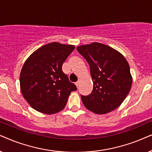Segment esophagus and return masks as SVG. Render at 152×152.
I'll list each match as a JSON object with an SVG mask.
<instances>
[{
    "instance_id": "esophagus-1",
    "label": "esophagus",
    "mask_w": 152,
    "mask_h": 152,
    "mask_svg": "<svg viewBox=\"0 0 152 152\" xmlns=\"http://www.w3.org/2000/svg\"><path fill=\"white\" fill-rule=\"evenodd\" d=\"M75 85H76V86H77V88H78V86H79V81H77V82L75 83Z\"/></svg>"
}]
</instances>
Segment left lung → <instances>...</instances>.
Returning <instances> with one entry per match:
<instances>
[{"mask_svg":"<svg viewBox=\"0 0 152 152\" xmlns=\"http://www.w3.org/2000/svg\"><path fill=\"white\" fill-rule=\"evenodd\" d=\"M76 49L88 62L93 81L92 93L81 95L85 107L99 115L115 110L126 99L132 86L126 58L117 50L98 42L78 46Z\"/></svg>","mask_w":152,"mask_h":152,"instance_id":"left-lung-1","label":"left lung"}]
</instances>
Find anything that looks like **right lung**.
I'll return each instance as SVG.
<instances>
[{"label":"right lung","instance_id":"1","mask_svg":"<svg viewBox=\"0 0 152 152\" xmlns=\"http://www.w3.org/2000/svg\"><path fill=\"white\" fill-rule=\"evenodd\" d=\"M75 46L51 42L34 51L24 62L20 88L30 106L44 114L62 110L71 92L77 90L62 70Z\"/></svg>","mask_w":152,"mask_h":152}]
</instances>
